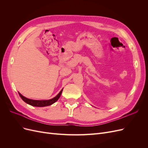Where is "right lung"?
Segmentation results:
<instances>
[{
	"instance_id": "add662e5",
	"label": "right lung",
	"mask_w": 148,
	"mask_h": 148,
	"mask_svg": "<svg viewBox=\"0 0 148 148\" xmlns=\"http://www.w3.org/2000/svg\"><path fill=\"white\" fill-rule=\"evenodd\" d=\"M62 91L63 89L60 91V92L58 94V95L55 97L52 98L51 99L49 100H33V99H28V98H26L25 96H22L20 92H18L20 96L21 97V98L24 102H25L27 104L32 106H34V107H45V106H51L53 103L56 102L58 99H59V97L61 95V94L62 92Z\"/></svg>"
}]
</instances>
